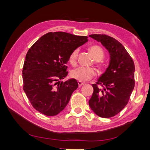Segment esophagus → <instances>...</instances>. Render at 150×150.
Listing matches in <instances>:
<instances>
[{
    "label": "esophagus",
    "mask_w": 150,
    "mask_h": 150,
    "mask_svg": "<svg viewBox=\"0 0 150 150\" xmlns=\"http://www.w3.org/2000/svg\"><path fill=\"white\" fill-rule=\"evenodd\" d=\"M78 84H79V86L81 87V86H82L84 85V83H83V82H82L79 81V82H78Z\"/></svg>",
    "instance_id": "1"
}]
</instances>
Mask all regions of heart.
Instances as JSON below:
<instances>
[{
    "label": "heart",
    "mask_w": 150,
    "mask_h": 150,
    "mask_svg": "<svg viewBox=\"0 0 150 150\" xmlns=\"http://www.w3.org/2000/svg\"><path fill=\"white\" fill-rule=\"evenodd\" d=\"M89 52L96 61H100L104 58V52L103 49L99 46L93 45L89 47ZM79 53V49H75L70 53L69 57V62L73 66H75L77 62ZM95 75V71L93 68H78L73 69L71 73V77L80 82H86L93 78Z\"/></svg>",
    "instance_id": "heart-1"
}]
</instances>
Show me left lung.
I'll return each instance as SVG.
<instances>
[{"label":"left lung","instance_id":"1","mask_svg":"<svg viewBox=\"0 0 150 150\" xmlns=\"http://www.w3.org/2000/svg\"><path fill=\"white\" fill-rule=\"evenodd\" d=\"M90 37L106 47L110 60L106 71L92 84L93 93L89 105L98 116L112 117L126 106L134 88V62L122 44L114 38L101 34Z\"/></svg>","mask_w":150,"mask_h":150}]
</instances>
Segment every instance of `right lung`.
Listing matches in <instances>:
<instances>
[{
    "mask_svg": "<svg viewBox=\"0 0 150 150\" xmlns=\"http://www.w3.org/2000/svg\"><path fill=\"white\" fill-rule=\"evenodd\" d=\"M88 42V37L62 31L47 33L28 50L22 69L23 89L33 107L47 116L64 109L78 88L75 79L64 82L70 53Z\"/></svg>",
    "mask_w": 150,
    "mask_h": 150,
    "instance_id": "1",
    "label": "right lung"
}]
</instances>
